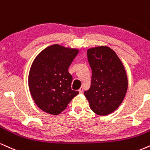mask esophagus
Instances as JSON below:
<instances>
[{"instance_id": "esophagus-1", "label": "esophagus", "mask_w": 150, "mask_h": 150, "mask_svg": "<svg viewBox=\"0 0 150 150\" xmlns=\"http://www.w3.org/2000/svg\"><path fill=\"white\" fill-rule=\"evenodd\" d=\"M78 91H79V92H80V93H83V88L81 87L80 89L78 90Z\"/></svg>"}]
</instances>
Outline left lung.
<instances>
[{
	"label": "left lung",
	"instance_id": "8db88e82",
	"mask_svg": "<svg viewBox=\"0 0 150 150\" xmlns=\"http://www.w3.org/2000/svg\"><path fill=\"white\" fill-rule=\"evenodd\" d=\"M87 60L92 75L91 86L84 96L96 114H110L120 105L127 91L123 64L116 53L105 46L88 50Z\"/></svg>",
	"mask_w": 150,
	"mask_h": 150
}]
</instances>
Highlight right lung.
<instances>
[{"mask_svg":"<svg viewBox=\"0 0 150 150\" xmlns=\"http://www.w3.org/2000/svg\"><path fill=\"white\" fill-rule=\"evenodd\" d=\"M78 50L54 45L38 55L30 68L28 86L34 102L43 111L59 115L79 92L71 89L68 73Z\"/></svg>","mask_w":150,"mask_h":150,"instance_id":"right-lung-1","label":"right lung"}]
</instances>
